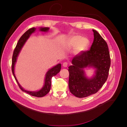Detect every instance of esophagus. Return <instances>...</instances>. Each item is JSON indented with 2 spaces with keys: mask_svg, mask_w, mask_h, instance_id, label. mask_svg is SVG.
<instances>
[{
  "mask_svg": "<svg viewBox=\"0 0 127 127\" xmlns=\"http://www.w3.org/2000/svg\"><path fill=\"white\" fill-rule=\"evenodd\" d=\"M63 65L64 67H66L67 66V65H68V63L67 62H64L63 63Z\"/></svg>",
  "mask_w": 127,
  "mask_h": 127,
  "instance_id": "esophagus-1",
  "label": "esophagus"
}]
</instances>
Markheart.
I'll list each match as a JSON object with an SVG mask.
<instances>
[{"label":"heart","mask_w":127,"mask_h":127,"mask_svg":"<svg viewBox=\"0 0 127 127\" xmlns=\"http://www.w3.org/2000/svg\"><path fill=\"white\" fill-rule=\"evenodd\" d=\"M89 44V41L87 38H82L80 36H76L67 40L64 43V46L67 48H70L77 45L76 50L80 51L86 49Z\"/></svg>","instance_id":"1"}]
</instances>
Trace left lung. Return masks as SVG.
I'll return each instance as SVG.
<instances>
[{"mask_svg":"<svg viewBox=\"0 0 127 127\" xmlns=\"http://www.w3.org/2000/svg\"><path fill=\"white\" fill-rule=\"evenodd\" d=\"M94 40L90 50L82 51L73 58L72 65L68 67V86L70 92L78 98L95 94L107 81L110 65V58L107 43L101 36L92 30ZM92 66L96 69L91 79L86 78L83 68Z\"/></svg>","mask_w":127,"mask_h":127,"instance_id":"obj_1","label":"left lung"}]
</instances>
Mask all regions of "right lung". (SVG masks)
<instances>
[{"label":"right lung","instance_id":"1","mask_svg":"<svg viewBox=\"0 0 127 127\" xmlns=\"http://www.w3.org/2000/svg\"><path fill=\"white\" fill-rule=\"evenodd\" d=\"M49 28L45 27V28H40V30L41 31L46 32L47 31L49 30ZM36 30V28L35 27L31 28L29 29H28L26 32H25L20 37L19 39L18 40V42L17 43V44L14 49L13 55L12 57V71L13 74L15 77V79L16 81H17L18 87L20 88V89L25 92H26L27 93L33 96H35L37 97H42L46 95L50 90L51 88V79L52 77L56 75L59 72L61 69V64H57V65L55 66L51 69H49L48 72L46 73L45 80V84L44 86L43 87L42 89H41L40 91H36V92H32V91H25L24 89H23L19 83L18 82L17 79H16V77L15 76V73H14V66L17 60V57H18V53L19 51H20L22 47L23 46V44L26 42V40L28 38V37L30 36V35L33 32H35Z\"/></svg>","mask_w":127,"mask_h":127}]
</instances>
